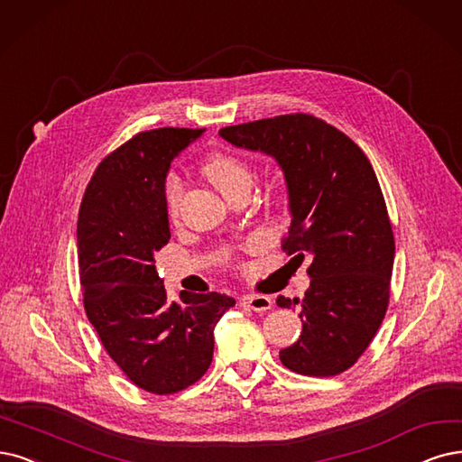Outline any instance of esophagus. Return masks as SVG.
I'll use <instances>...</instances> for the list:
<instances>
[{"label":"esophagus","instance_id":"obj_1","mask_svg":"<svg viewBox=\"0 0 462 462\" xmlns=\"http://www.w3.org/2000/svg\"><path fill=\"white\" fill-rule=\"evenodd\" d=\"M242 304L245 306V309H249V310L266 312V310H270L272 300H270V297H266V295L249 293V295H244V297H242Z\"/></svg>","mask_w":462,"mask_h":462}]
</instances>
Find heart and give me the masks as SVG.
<instances>
[{"label": "heart", "mask_w": 462, "mask_h": 462, "mask_svg": "<svg viewBox=\"0 0 462 462\" xmlns=\"http://www.w3.org/2000/svg\"><path fill=\"white\" fill-rule=\"evenodd\" d=\"M203 175L211 180V184L222 196L230 194L240 186L251 188V182H253V173L247 167V163H244L240 158H236L226 152L209 153L208 160L203 162ZM180 194H182L180 180L177 177H169L165 182V199H167V209L171 217H175L179 211Z\"/></svg>", "instance_id": "b5f03b06"}]
</instances>
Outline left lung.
I'll return each instance as SVG.
<instances>
[{"label":"left lung","instance_id":"left-lung-1","mask_svg":"<svg viewBox=\"0 0 462 462\" xmlns=\"http://www.w3.org/2000/svg\"><path fill=\"white\" fill-rule=\"evenodd\" d=\"M236 148L261 152L283 173L291 226L282 240L310 253V287L300 306L297 343L280 350L282 364L310 377L352 367L381 328L394 266V236L377 175L360 146L309 114H287L220 129Z\"/></svg>","mask_w":462,"mask_h":462}]
</instances>
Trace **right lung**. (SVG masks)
Wrapping results in <instances>:
<instances>
[{"instance_id":"add662e5","label":"right lung","mask_w":462,"mask_h":462,"mask_svg":"<svg viewBox=\"0 0 462 462\" xmlns=\"http://www.w3.org/2000/svg\"><path fill=\"white\" fill-rule=\"evenodd\" d=\"M201 129L139 133L102 160L78 217L83 304L112 360L152 394H175L209 369L215 326L236 300L190 295L169 300L153 261L167 245L165 180L171 162Z\"/></svg>"}]
</instances>
